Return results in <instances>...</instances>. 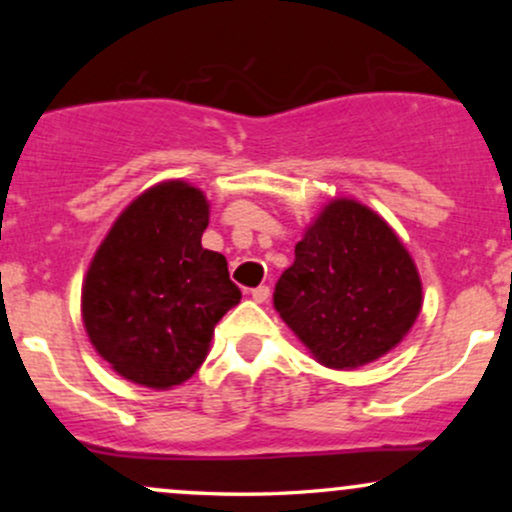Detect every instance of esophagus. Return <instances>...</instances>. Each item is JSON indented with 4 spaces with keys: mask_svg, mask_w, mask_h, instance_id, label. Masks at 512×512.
Returning <instances> with one entry per match:
<instances>
[{
    "mask_svg": "<svg viewBox=\"0 0 512 512\" xmlns=\"http://www.w3.org/2000/svg\"><path fill=\"white\" fill-rule=\"evenodd\" d=\"M250 296H252V301H255V303H267L269 286H257V289L250 291Z\"/></svg>",
    "mask_w": 512,
    "mask_h": 512,
    "instance_id": "obj_1",
    "label": "esophagus"
}]
</instances>
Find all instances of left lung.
Returning <instances> with one entry per match:
<instances>
[{"label":"left lung","mask_w":512,"mask_h":512,"mask_svg":"<svg viewBox=\"0 0 512 512\" xmlns=\"http://www.w3.org/2000/svg\"><path fill=\"white\" fill-rule=\"evenodd\" d=\"M424 305L409 250L378 211L334 197L305 226L274 308L320 366L354 370L390 354Z\"/></svg>","instance_id":"8db88e82"}]
</instances>
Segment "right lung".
<instances>
[{
	"label": "right lung",
	"instance_id": "right-lung-1",
	"mask_svg": "<svg viewBox=\"0 0 512 512\" xmlns=\"http://www.w3.org/2000/svg\"><path fill=\"white\" fill-rule=\"evenodd\" d=\"M209 199L163 180L127 204L81 284L88 342L120 378L149 390L190 380L216 322L240 303L221 252L202 248Z\"/></svg>",
	"mask_w": 512,
	"mask_h": 512
}]
</instances>
